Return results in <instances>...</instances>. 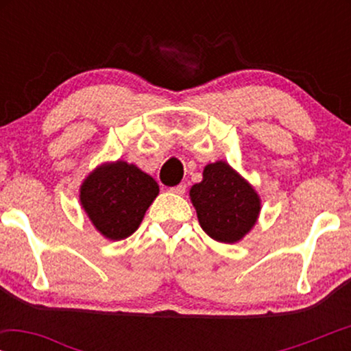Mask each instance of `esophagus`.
Returning <instances> with one entry per match:
<instances>
[{"mask_svg": "<svg viewBox=\"0 0 351 351\" xmlns=\"http://www.w3.org/2000/svg\"><path fill=\"white\" fill-rule=\"evenodd\" d=\"M172 193H176V195H184L185 193V190H186V185L185 184H180V185H177V186H172V189H169Z\"/></svg>", "mask_w": 351, "mask_h": 351, "instance_id": "esophagus-1", "label": "esophagus"}]
</instances>
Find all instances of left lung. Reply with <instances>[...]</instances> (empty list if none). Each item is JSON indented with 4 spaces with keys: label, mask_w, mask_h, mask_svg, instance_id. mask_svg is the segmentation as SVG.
Segmentation results:
<instances>
[{
    "label": "left lung",
    "mask_w": 351,
    "mask_h": 351,
    "mask_svg": "<svg viewBox=\"0 0 351 351\" xmlns=\"http://www.w3.org/2000/svg\"><path fill=\"white\" fill-rule=\"evenodd\" d=\"M201 228L220 243H237L251 232L261 213V198L228 162L217 161L203 171V180L190 190Z\"/></svg>",
    "instance_id": "obj_1"
}]
</instances>
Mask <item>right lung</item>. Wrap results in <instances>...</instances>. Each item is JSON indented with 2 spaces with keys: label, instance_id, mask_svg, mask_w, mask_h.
<instances>
[{
  "label": "right lung",
  "instance_id": "1",
  "mask_svg": "<svg viewBox=\"0 0 351 351\" xmlns=\"http://www.w3.org/2000/svg\"><path fill=\"white\" fill-rule=\"evenodd\" d=\"M160 193L152 176L126 161L105 162L86 177L80 201L97 232L119 241L136 232Z\"/></svg>",
  "mask_w": 351,
  "mask_h": 351
}]
</instances>
